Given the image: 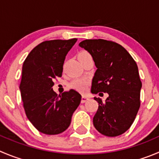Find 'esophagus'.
Instances as JSON below:
<instances>
[{
	"mask_svg": "<svg viewBox=\"0 0 159 159\" xmlns=\"http://www.w3.org/2000/svg\"><path fill=\"white\" fill-rule=\"evenodd\" d=\"M89 100V98L86 95H83L82 98H81V103H85L86 101H87Z\"/></svg>",
	"mask_w": 159,
	"mask_h": 159,
	"instance_id": "34e87169",
	"label": "esophagus"
}]
</instances>
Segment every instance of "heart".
I'll return each mask as SVG.
<instances>
[{
    "instance_id": "1",
    "label": "heart",
    "mask_w": 159,
    "mask_h": 159,
    "mask_svg": "<svg viewBox=\"0 0 159 159\" xmlns=\"http://www.w3.org/2000/svg\"><path fill=\"white\" fill-rule=\"evenodd\" d=\"M87 54L86 51H82L80 53L79 56L83 55V54ZM89 84V80L87 78H76L74 79L69 84V87L79 91H84L87 88V85Z\"/></svg>"
}]
</instances>
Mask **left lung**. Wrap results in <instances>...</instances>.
I'll use <instances>...</instances> for the list:
<instances>
[{"instance_id": "left-lung-1", "label": "left lung", "mask_w": 159, "mask_h": 159, "mask_svg": "<svg viewBox=\"0 0 159 159\" xmlns=\"http://www.w3.org/2000/svg\"><path fill=\"white\" fill-rule=\"evenodd\" d=\"M79 46L91 54L97 67L91 93H108L105 102L94 98L98 109L93 126L107 137L121 135L130 127L140 108L142 84L137 63L123 47L115 42L85 40Z\"/></svg>"}]
</instances>
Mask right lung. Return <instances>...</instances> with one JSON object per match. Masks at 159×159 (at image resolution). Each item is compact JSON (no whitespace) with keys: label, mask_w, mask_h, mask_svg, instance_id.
<instances>
[{"label":"right lung","mask_w":159,"mask_h":159,"mask_svg":"<svg viewBox=\"0 0 159 159\" xmlns=\"http://www.w3.org/2000/svg\"><path fill=\"white\" fill-rule=\"evenodd\" d=\"M77 39L42 42L33 48L22 66L20 89L25 115L42 134L64 132L80 104L81 95L71 89L61 95L53 90V80L61 77L66 56Z\"/></svg>","instance_id":"right-lung-1"}]
</instances>
